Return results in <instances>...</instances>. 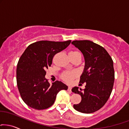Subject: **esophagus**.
Listing matches in <instances>:
<instances>
[{
	"mask_svg": "<svg viewBox=\"0 0 129 129\" xmlns=\"http://www.w3.org/2000/svg\"><path fill=\"white\" fill-rule=\"evenodd\" d=\"M68 91H71V87H70V86H69V88H68Z\"/></svg>",
	"mask_w": 129,
	"mask_h": 129,
	"instance_id": "esophagus-1",
	"label": "esophagus"
}]
</instances>
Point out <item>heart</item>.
I'll use <instances>...</instances> for the list:
<instances>
[{
  "instance_id": "b5f03b06",
  "label": "heart",
  "mask_w": 129,
  "mask_h": 129,
  "mask_svg": "<svg viewBox=\"0 0 129 129\" xmlns=\"http://www.w3.org/2000/svg\"><path fill=\"white\" fill-rule=\"evenodd\" d=\"M70 56H71L73 57H76V58H79L81 59L82 58V53L81 52L78 50L73 51L70 52ZM78 76V73L76 71H66L62 74L61 77L62 79L66 82H70L73 79H74L75 77H76Z\"/></svg>"
}]
</instances>
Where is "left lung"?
<instances>
[{"label":"left lung","instance_id":"1","mask_svg":"<svg viewBox=\"0 0 129 129\" xmlns=\"http://www.w3.org/2000/svg\"><path fill=\"white\" fill-rule=\"evenodd\" d=\"M83 55L85 64L80 83H86L85 88L75 86L72 92L81 95L80 103L74 105V109L91 114L103 107L112 91L115 72L112 59L102 46L89 40L72 42Z\"/></svg>","mask_w":129,"mask_h":129}]
</instances>
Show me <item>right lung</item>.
Returning <instances> with one entry per match:
<instances>
[{"label":"right lung","mask_w":129,"mask_h":129,"mask_svg":"<svg viewBox=\"0 0 129 129\" xmlns=\"http://www.w3.org/2000/svg\"><path fill=\"white\" fill-rule=\"evenodd\" d=\"M71 41H37L23 52L17 67V83L21 99L27 106L37 110L47 109L53 105L60 90L68 89L58 80L50 84L45 76L54 56L66 49Z\"/></svg>","instance_id":"add662e5"}]
</instances>
